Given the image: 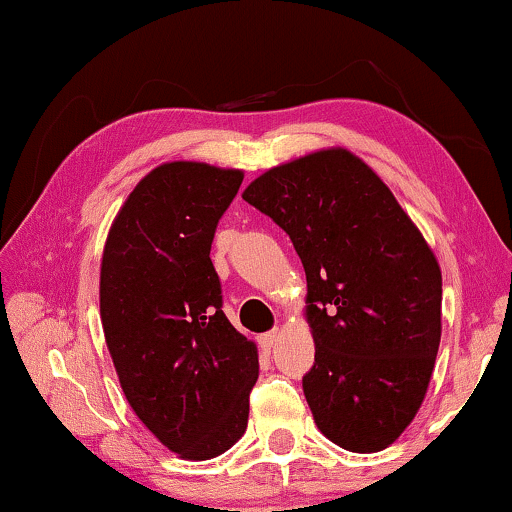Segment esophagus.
<instances>
[{"label": "esophagus", "instance_id": "34e87169", "mask_svg": "<svg viewBox=\"0 0 512 512\" xmlns=\"http://www.w3.org/2000/svg\"><path fill=\"white\" fill-rule=\"evenodd\" d=\"M277 340H279L277 328H272V331H268V333H263V335H261V345H263L265 349L275 347V345H277Z\"/></svg>", "mask_w": 512, "mask_h": 512}]
</instances>
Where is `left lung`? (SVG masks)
Here are the masks:
<instances>
[{
    "instance_id": "left-lung-1",
    "label": "left lung",
    "mask_w": 512,
    "mask_h": 512,
    "mask_svg": "<svg viewBox=\"0 0 512 512\" xmlns=\"http://www.w3.org/2000/svg\"><path fill=\"white\" fill-rule=\"evenodd\" d=\"M242 198L303 261L317 345L303 391L314 422L345 450H384L415 419L436 363V256L382 179L345 149L272 167Z\"/></svg>"
}]
</instances>
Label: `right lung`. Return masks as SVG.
<instances>
[{
	"mask_svg": "<svg viewBox=\"0 0 512 512\" xmlns=\"http://www.w3.org/2000/svg\"><path fill=\"white\" fill-rule=\"evenodd\" d=\"M240 170L165 163L139 181L102 256L104 338L130 408L186 459H212L247 431L256 345L223 314L214 233Z\"/></svg>",
	"mask_w": 512,
	"mask_h": 512,
	"instance_id": "obj_1",
	"label": "right lung"
}]
</instances>
